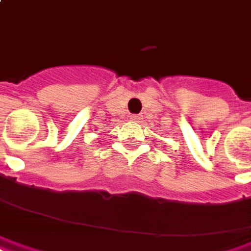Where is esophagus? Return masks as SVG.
Listing matches in <instances>:
<instances>
[{
	"mask_svg": "<svg viewBox=\"0 0 251 251\" xmlns=\"http://www.w3.org/2000/svg\"><path fill=\"white\" fill-rule=\"evenodd\" d=\"M130 121H133V122H142L143 117H140V115H132Z\"/></svg>",
	"mask_w": 251,
	"mask_h": 251,
	"instance_id": "obj_1",
	"label": "esophagus"
}]
</instances>
